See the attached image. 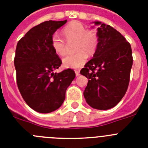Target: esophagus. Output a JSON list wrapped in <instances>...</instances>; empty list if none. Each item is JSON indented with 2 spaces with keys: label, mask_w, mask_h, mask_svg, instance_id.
Instances as JSON below:
<instances>
[{
  "label": "esophagus",
  "mask_w": 148,
  "mask_h": 148,
  "mask_svg": "<svg viewBox=\"0 0 148 148\" xmlns=\"http://www.w3.org/2000/svg\"><path fill=\"white\" fill-rule=\"evenodd\" d=\"M75 75L76 76H78L80 75V72L78 70H75Z\"/></svg>",
  "instance_id": "obj_1"
}]
</instances>
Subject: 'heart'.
Listing matches in <instances>:
<instances>
[{"label":"heart","instance_id":"1","mask_svg":"<svg viewBox=\"0 0 148 148\" xmlns=\"http://www.w3.org/2000/svg\"><path fill=\"white\" fill-rule=\"evenodd\" d=\"M64 36L67 42L75 40V51L73 55H67L62 59L64 67L67 68H79L82 67L89 55L95 53L98 45V34L95 30H86V28L79 22H72L65 26L62 31ZM51 47L54 52L62 56L67 51V45L59 35L53 34L51 37Z\"/></svg>","mask_w":148,"mask_h":148}]
</instances>
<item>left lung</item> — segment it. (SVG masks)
<instances>
[{
    "mask_svg": "<svg viewBox=\"0 0 148 148\" xmlns=\"http://www.w3.org/2000/svg\"><path fill=\"white\" fill-rule=\"evenodd\" d=\"M98 45L81 74L89 79L84 96L92 108L107 110L114 107L126 92L133 64L131 45L113 27L94 22Z\"/></svg>",
    "mask_w": 148,
    "mask_h": 148,
    "instance_id": "left-lung-1",
    "label": "left lung"
}]
</instances>
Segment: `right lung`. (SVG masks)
Masks as SVG:
<instances>
[{
	"mask_svg": "<svg viewBox=\"0 0 148 148\" xmlns=\"http://www.w3.org/2000/svg\"><path fill=\"white\" fill-rule=\"evenodd\" d=\"M64 21L43 22L33 27L17 42L14 57L17 84L28 106L40 113L58 109L67 87L75 77L71 69L54 73L62 64L51 47V37Z\"/></svg>",
	"mask_w": 148,
	"mask_h": 148,
	"instance_id": "right-lung-1",
	"label": "right lung"
}]
</instances>
